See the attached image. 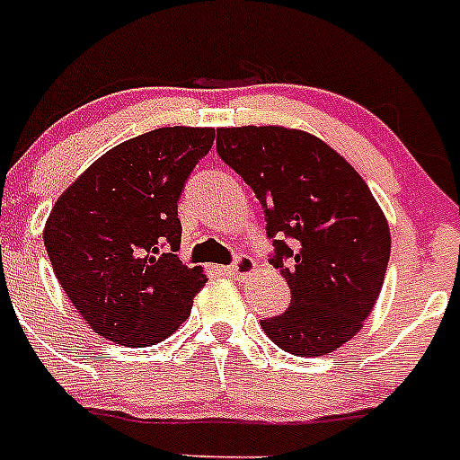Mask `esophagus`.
<instances>
[{"label": "esophagus", "mask_w": 460, "mask_h": 460, "mask_svg": "<svg viewBox=\"0 0 460 460\" xmlns=\"http://www.w3.org/2000/svg\"><path fill=\"white\" fill-rule=\"evenodd\" d=\"M226 271L230 276H248V273L255 271V260L248 258V255H239V258H234V262L230 267H226Z\"/></svg>", "instance_id": "obj_1"}]
</instances>
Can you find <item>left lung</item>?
Here are the masks:
<instances>
[{"label": "left lung", "mask_w": 460, "mask_h": 460, "mask_svg": "<svg viewBox=\"0 0 460 460\" xmlns=\"http://www.w3.org/2000/svg\"><path fill=\"white\" fill-rule=\"evenodd\" d=\"M217 153L264 208L271 264L292 303L262 319L273 344L326 356L369 317L390 260V227L356 168L313 134L288 128H221Z\"/></svg>", "instance_id": "obj_1"}]
</instances>
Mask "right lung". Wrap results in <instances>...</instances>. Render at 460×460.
Masks as SVG:
<instances>
[{"label":"right lung","mask_w":460,"mask_h":460,"mask_svg":"<svg viewBox=\"0 0 460 460\" xmlns=\"http://www.w3.org/2000/svg\"><path fill=\"white\" fill-rule=\"evenodd\" d=\"M212 128H162L111 147L54 202L45 248L63 292L98 335L150 347L178 331L208 282L180 262L178 200Z\"/></svg>","instance_id":"add662e5"}]
</instances>
